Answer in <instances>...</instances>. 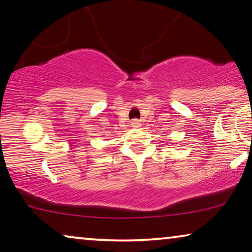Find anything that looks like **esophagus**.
I'll return each instance as SVG.
<instances>
[{
	"mask_svg": "<svg viewBox=\"0 0 252 252\" xmlns=\"http://www.w3.org/2000/svg\"><path fill=\"white\" fill-rule=\"evenodd\" d=\"M132 127H134V128H138V127H141V123H140V120H137V119H134V120H132Z\"/></svg>",
	"mask_w": 252,
	"mask_h": 252,
	"instance_id": "1",
	"label": "esophagus"
}]
</instances>
